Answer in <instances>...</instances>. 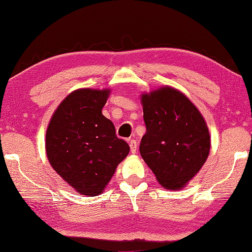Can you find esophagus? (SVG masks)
I'll return each mask as SVG.
<instances>
[{
	"label": "esophagus",
	"mask_w": 252,
	"mask_h": 252,
	"mask_svg": "<svg viewBox=\"0 0 252 252\" xmlns=\"http://www.w3.org/2000/svg\"><path fill=\"white\" fill-rule=\"evenodd\" d=\"M129 146H130L131 153H135L136 152V149H138V143H136L135 140H130Z\"/></svg>",
	"instance_id": "34e87169"
}]
</instances>
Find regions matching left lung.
Masks as SVG:
<instances>
[{"label":"left lung","instance_id":"obj_1","mask_svg":"<svg viewBox=\"0 0 252 252\" xmlns=\"http://www.w3.org/2000/svg\"><path fill=\"white\" fill-rule=\"evenodd\" d=\"M147 132L140 153L158 182L179 190L197 174L210 152V134L201 113L171 87L141 95Z\"/></svg>","mask_w":252,"mask_h":252}]
</instances>
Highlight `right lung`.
I'll return each instance as SVG.
<instances>
[{"instance_id":"1","label":"right lung","mask_w":252,"mask_h":252,"mask_svg":"<svg viewBox=\"0 0 252 252\" xmlns=\"http://www.w3.org/2000/svg\"><path fill=\"white\" fill-rule=\"evenodd\" d=\"M109 89H79L63 100L51 118L45 136L50 164L80 194L95 195L125 159L130 147L119 139L102 114Z\"/></svg>"}]
</instances>
